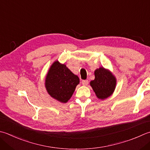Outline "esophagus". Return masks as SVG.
Returning a JSON list of instances; mask_svg holds the SVG:
<instances>
[{
	"label": "esophagus",
	"instance_id": "1",
	"mask_svg": "<svg viewBox=\"0 0 150 150\" xmlns=\"http://www.w3.org/2000/svg\"><path fill=\"white\" fill-rule=\"evenodd\" d=\"M82 84H83V85H84V86H86V85H88V81L83 80V81H82Z\"/></svg>",
	"mask_w": 150,
	"mask_h": 150
}]
</instances>
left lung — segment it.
Here are the masks:
<instances>
[{
  "label": "left lung",
  "instance_id": "1",
  "mask_svg": "<svg viewBox=\"0 0 150 150\" xmlns=\"http://www.w3.org/2000/svg\"><path fill=\"white\" fill-rule=\"evenodd\" d=\"M95 79L90 82V85L99 99L107 98L115 89L116 81L110 71L103 67L95 71Z\"/></svg>",
  "mask_w": 150,
  "mask_h": 150
}]
</instances>
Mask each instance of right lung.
<instances>
[{
	"label": "right lung",
	"mask_w": 150,
	"mask_h": 150,
	"mask_svg": "<svg viewBox=\"0 0 150 150\" xmlns=\"http://www.w3.org/2000/svg\"><path fill=\"white\" fill-rule=\"evenodd\" d=\"M79 79L58 61L50 67L45 79V88L52 98L62 103H66L71 98Z\"/></svg>",
	"instance_id": "right-lung-1"
}]
</instances>
